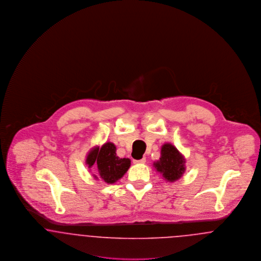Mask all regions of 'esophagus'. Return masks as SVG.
<instances>
[{
  "mask_svg": "<svg viewBox=\"0 0 261 261\" xmlns=\"http://www.w3.org/2000/svg\"><path fill=\"white\" fill-rule=\"evenodd\" d=\"M133 162H134V163H145V162H146V158H143V159H141V160H134Z\"/></svg>",
  "mask_w": 261,
  "mask_h": 261,
  "instance_id": "1",
  "label": "esophagus"
}]
</instances>
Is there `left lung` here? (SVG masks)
<instances>
[{"mask_svg":"<svg viewBox=\"0 0 261 261\" xmlns=\"http://www.w3.org/2000/svg\"><path fill=\"white\" fill-rule=\"evenodd\" d=\"M185 162L182 153L173 145L166 143L162 147L160 161L153 162V166L166 181L174 182L185 172Z\"/></svg>","mask_w":261,"mask_h":261,"instance_id":"left-lung-1","label":"left lung"}]
</instances>
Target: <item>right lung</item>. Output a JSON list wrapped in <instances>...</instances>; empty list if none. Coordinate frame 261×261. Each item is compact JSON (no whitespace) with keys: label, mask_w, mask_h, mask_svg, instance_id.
Here are the masks:
<instances>
[{"label":"right lung","mask_w":261,"mask_h":261,"mask_svg":"<svg viewBox=\"0 0 261 261\" xmlns=\"http://www.w3.org/2000/svg\"><path fill=\"white\" fill-rule=\"evenodd\" d=\"M88 167L94 164L98 168L99 177L106 183L113 184L123 177L131 165L129 159H120L116 155V147L114 144L108 142L100 148L95 147L91 149L86 158ZM96 179L98 176L94 175Z\"/></svg>","instance_id":"right-lung-1"}]
</instances>
